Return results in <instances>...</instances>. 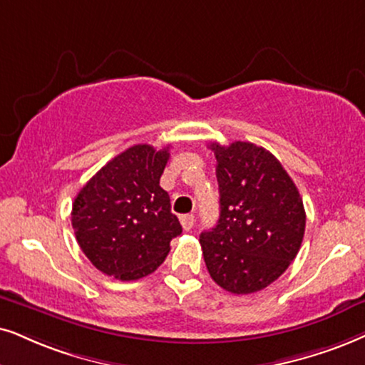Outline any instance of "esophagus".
<instances>
[{
	"instance_id": "obj_1",
	"label": "esophagus",
	"mask_w": 365,
	"mask_h": 365,
	"mask_svg": "<svg viewBox=\"0 0 365 365\" xmlns=\"http://www.w3.org/2000/svg\"><path fill=\"white\" fill-rule=\"evenodd\" d=\"M180 222H182V227L185 230H190L193 227V224H195V215L193 214H185L180 217Z\"/></svg>"
}]
</instances>
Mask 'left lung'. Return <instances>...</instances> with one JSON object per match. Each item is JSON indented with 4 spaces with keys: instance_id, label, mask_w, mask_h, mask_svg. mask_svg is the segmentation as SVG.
<instances>
[{
    "instance_id": "1",
    "label": "left lung",
    "mask_w": 365,
    "mask_h": 365,
    "mask_svg": "<svg viewBox=\"0 0 365 365\" xmlns=\"http://www.w3.org/2000/svg\"><path fill=\"white\" fill-rule=\"evenodd\" d=\"M220 215L200 234L210 278L234 294L264 289L288 269L305 234L303 200L283 165L249 141L210 143Z\"/></svg>"
}]
</instances>
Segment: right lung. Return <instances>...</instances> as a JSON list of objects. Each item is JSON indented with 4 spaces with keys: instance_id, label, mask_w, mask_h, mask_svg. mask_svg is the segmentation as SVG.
<instances>
[{
    "instance_id": "right-lung-1",
    "label": "right lung",
    "mask_w": 365,
    "mask_h": 365,
    "mask_svg": "<svg viewBox=\"0 0 365 365\" xmlns=\"http://www.w3.org/2000/svg\"><path fill=\"white\" fill-rule=\"evenodd\" d=\"M168 148L135 145L114 156L77 193L72 227L82 252L104 274L121 281L153 273L182 234L160 177Z\"/></svg>"
}]
</instances>
